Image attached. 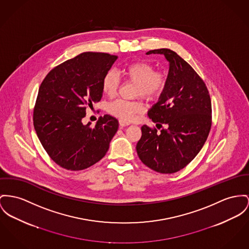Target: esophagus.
I'll use <instances>...</instances> for the list:
<instances>
[{
  "label": "esophagus",
  "mask_w": 249,
  "mask_h": 249,
  "mask_svg": "<svg viewBox=\"0 0 249 249\" xmlns=\"http://www.w3.org/2000/svg\"><path fill=\"white\" fill-rule=\"evenodd\" d=\"M119 124H120V126H121L122 128H123V127H124V126L129 125V123H126V122L122 121V120H120V121H119Z\"/></svg>",
  "instance_id": "esophagus-1"
}]
</instances>
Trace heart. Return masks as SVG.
<instances>
[{"mask_svg":"<svg viewBox=\"0 0 249 249\" xmlns=\"http://www.w3.org/2000/svg\"><path fill=\"white\" fill-rule=\"evenodd\" d=\"M123 76L129 82L135 84V96L145 100L159 98L167 86V75L164 71H154V67L148 62L138 60L123 67ZM120 87V78L114 71H107L102 80V89L108 96L116 95ZM142 105L137 101L118 99L109 104L108 111L123 121H131L136 114L142 112Z\"/></svg>","mask_w":249,"mask_h":249,"instance_id":"obj_1","label":"heart"}]
</instances>
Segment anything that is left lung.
<instances>
[{"mask_svg":"<svg viewBox=\"0 0 249 249\" xmlns=\"http://www.w3.org/2000/svg\"><path fill=\"white\" fill-rule=\"evenodd\" d=\"M164 54L169 62L167 86L148 111L158 129L142 126L136 149L150 169L173 174L188 165L202 149L212 126V102L209 90L196 71L176 52L151 50L146 54Z\"/></svg>","mask_w":249,"mask_h":249,"instance_id":"obj_1","label":"left lung"}]
</instances>
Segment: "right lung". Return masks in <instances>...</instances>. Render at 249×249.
<instances>
[{
    "mask_svg": "<svg viewBox=\"0 0 249 249\" xmlns=\"http://www.w3.org/2000/svg\"><path fill=\"white\" fill-rule=\"evenodd\" d=\"M118 58L87 52L53 68L39 87L34 127L43 148L57 165L71 171L102 160L116 134V118L105 115L94 127L84 124L88 109L103 96L102 80Z\"/></svg>",
    "mask_w": 249,
    "mask_h": 249,
    "instance_id": "add662e5",
    "label": "right lung"
}]
</instances>
